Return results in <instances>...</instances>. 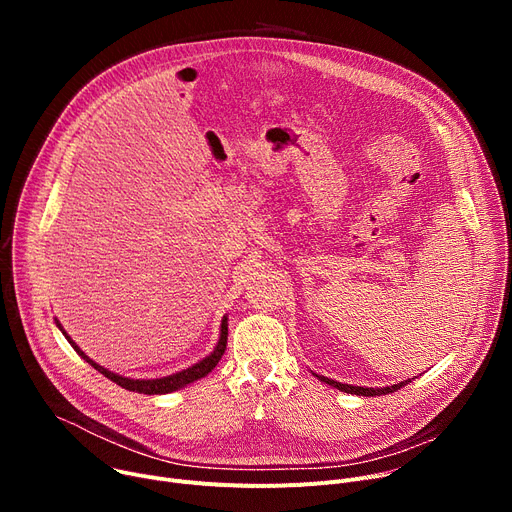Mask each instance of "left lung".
Instances as JSON below:
<instances>
[{"instance_id":"8db88e82","label":"left lung","mask_w":512,"mask_h":512,"mask_svg":"<svg viewBox=\"0 0 512 512\" xmlns=\"http://www.w3.org/2000/svg\"><path fill=\"white\" fill-rule=\"evenodd\" d=\"M317 378H319L321 382H326V384H330V386H334V388L346 392V394H359V396H382V394H390V392H396V390H400L402 386H407V384L411 382V380H407V382H400V384L386 386V388H363V386H351V384L334 382V380H330V378H324V375H317Z\"/></svg>"}]
</instances>
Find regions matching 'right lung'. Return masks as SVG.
<instances>
[{"label": "right lung", "instance_id": "obj_1", "mask_svg": "<svg viewBox=\"0 0 512 512\" xmlns=\"http://www.w3.org/2000/svg\"><path fill=\"white\" fill-rule=\"evenodd\" d=\"M58 328H60L62 334L68 338V342L72 344L74 351H76L80 357H83L91 367H95L99 373L105 375L107 380L116 382V384L122 386L124 390L139 392V394H168V392H174V390L184 388L186 384H193V382L205 378V375H207L215 365L220 363V359H222V355H224V351H226V344H228V317H224V319H222V330H220V342H218V346L213 348V353H211L209 357H205L203 361L195 363L193 367H186V369H182V371H178V373L166 375V378H157V380H132V378H124V375H118V373H114V371H110V369H105V367L97 365L93 359H89L83 351H80V348L76 346L74 340H70V336L64 332L60 321H58Z\"/></svg>", "mask_w": 512, "mask_h": 512}]
</instances>
